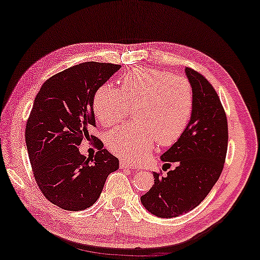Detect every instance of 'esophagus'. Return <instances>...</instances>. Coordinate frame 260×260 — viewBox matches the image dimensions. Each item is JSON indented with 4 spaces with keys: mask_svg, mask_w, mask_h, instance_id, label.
<instances>
[{
    "mask_svg": "<svg viewBox=\"0 0 260 260\" xmlns=\"http://www.w3.org/2000/svg\"><path fill=\"white\" fill-rule=\"evenodd\" d=\"M119 165H121L122 169H135V167L131 165V164H129V162L125 161V160L119 161Z\"/></svg>",
    "mask_w": 260,
    "mask_h": 260,
    "instance_id": "esophagus-1",
    "label": "esophagus"
}]
</instances>
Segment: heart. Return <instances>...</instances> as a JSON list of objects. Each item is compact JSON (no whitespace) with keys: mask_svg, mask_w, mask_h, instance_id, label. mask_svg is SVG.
<instances>
[{"mask_svg":"<svg viewBox=\"0 0 260 260\" xmlns=\"http://www.w3.org/2000/svg\"><path fill=\"white\" fill-rule=\"evenodd\" d=\"M127 106H134L135 122L110 130L106 145L118 157L142 161L154 142L169 146L181 137L193 110V89L179 75L138 67L121 79L119 89L106 83L94 95V114L105 126L121 122Z\"/></svg>","mask_w":260,"mask_h":260,"instance_id":"b5f03b06","label":"heart"}]
</instances>
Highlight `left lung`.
Segmentation results:
<instances>
[{
  "mask_svg": "<svg viewBox=\"0 0 260 260\" xmlns=\"http://www.w3.org/2000/svg\"><path fill=\"white\" fill-rule=\"evenodd\" d=\"M193 89V110L181 137L164 153L166 175L153 172L154 185L141 198L143 206L158 217L186 214L201 203L224 166L228 119L216 90L202 74L186 67Z\"/></svg>",
  "mask_w": 260,
  "mask_h": 260,
  "instance_id": "8db88e82",
  "label": "left lung"
}]
</instances>
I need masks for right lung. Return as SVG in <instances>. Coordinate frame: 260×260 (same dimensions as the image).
<instances>
[{
    "instance_id": "1",
    "label": "right lung",
    "mask_w": 260,
    "mask_h": 260,
    "mask_svg": "<svg viewBox=\"0 0 260 260\" xmlns=\"http://www.w3.org/2000/svg\"><path fill=\"white\" fill-rule=\"evenodd\" d=\"M121 65L88 61L46 80L36 95L25 126V142L36 182L50 202L65 210H83L101 195L118 159L90 135L95 125L94 95ZM82 139L94 140L98 152L79 153Z\"/></svg>"
}]
</instances>
